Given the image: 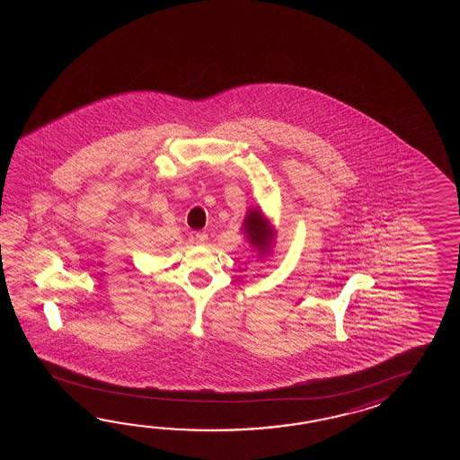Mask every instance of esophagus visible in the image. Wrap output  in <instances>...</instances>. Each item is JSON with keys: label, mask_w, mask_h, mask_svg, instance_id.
I'll return each mask as SVG.
<instances>
[{"label": "esophagus", "mask_w": 460, "mask_h": 460, "mask_svg": "<svg viewBox=\"0 0 460 460\" xmlns=\"http://www.w3.org/2000/svg\"><path fill=\"white\" fill-rule=\"evenodd\" d=\"M194 240H196L197 244H206L207 240H208V234H204V232H200V234H196Z\"/></svg>", "instance_id": "esophagus-1"}]
</instances>
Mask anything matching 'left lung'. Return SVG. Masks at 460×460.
Instances as JSON below:
<instances>
[{"label":"left lung","mask_w":460,"mask_h":460,"mask_svg":"<svg viewBox=\"0 0 460 460\" xmlns=\"http://www.w3.org/2000/svg\"><path fill=\"white\" fill-rule=\"evenodd\" d=\"M243 232L248 242L256 248L260 254L270 253L273 246L274 230L264 218L263 212L258 208L248 210L243 220Z\"/></svg>","instance_id":"8db88e82"}]
</instances>
